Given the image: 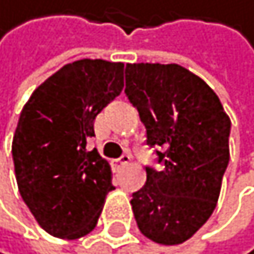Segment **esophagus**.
<instances>
[{"mask_svg": "<svg viewBox=\"0 0 254 254\" xmlns=\"http://www.w3.org/2000/svg\"><path fill=\"white\" fill-rule=\"evenodd\" d=\"M117 162H118L120 165H128V163L131 162V155H129V153H123V155L120 157V158L117 160Z\"/></svg>", "mask_w": 254, "mask_h": 254, "instance_id": "obj_1", "label": "esophagus"}]
</instances>
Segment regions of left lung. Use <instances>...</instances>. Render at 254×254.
Returning a JSON list of instances; mask_svg holds the SVG:
<instances>
[{
    "instance_id": "8db88e82",
    "label": "left lung",
    "mask_w": 254,
    "mask_h": 254,
    "mask_svg": "<svg viewBox=\"0 0 254 254\" xmlns=\"http://www.w3.org/2000/svg\"><path fill=\"white\" fill-rule=\"evenodd\" d=\"M126 96L162 147L163 170L145 168L147 183L132 193L139 231L160 245H179L216 208L229 163L231 118L216 92L178 64H128Z\"/></svg>"
}]
</instances>
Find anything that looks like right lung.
Listing matches in <instances>:
<instances>
[{
  "label": "right lung",
  "mask_w": 254,
  "mask_h": 254,
  "mask_svg": "<svg viewBox=\"0 0 254 254\" xmlns=\"http://www.w3.org/2000/svg\"><path fill=\"white\" fill-rule=\"evenodd\" d=\"M123 62L81 59L36 88L12 139L17 187L48 234L75 240L96 227L112 186V168L96 149L94 120L122 92Z\"/></svg>",
  "instance_id": "obj_1"
}]
</instances>
